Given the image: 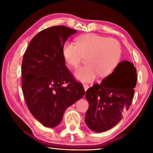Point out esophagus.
Returning <instances> with one entry per match:
<instances>
[{
	"label": "esophagus",
	"mask_w": 153,
	"mask_h": 153,
	"mask_svg": "<svg viewBox=\"0 0 153 153\" xmlns=\"http://www.w3.org/2000/svg\"><path fill=\"white\" fill-rule=\"evenodd\" d=\"M83 87H84V91H87L88 88L90 87V86L88 85V84H83Z\"/></svg>",
	"instance_id": "1"
}]
</instances>
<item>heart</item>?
I'll return each mask as SVG.
<instances>
[{"instance_id":"obj_1","label":"heart","mask_w":153,"mask_h":153,"mask_svg":"<svg viewBox=\"0 0 153 153\" xmlns=\"http://www.w3.org/2000/svg\"><path fill=\"white\" fill-rule=\"evenodd\" d=\"M76 45L67 41L62 47L64 59L70 67H76L86 57V65L75 71L74 76L82 82H92L99 75L104 77L113 71L119 63L122 49L120 42L95 33L76 38Z\"/></svg>"}]
</instances>
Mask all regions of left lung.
<instances>
[{
  "label": "left lung",
  "mask_w": 153,
  "mask_h": 153,
  "mask_svg": "<svg viewBox=\"0 0 153 153\" xmlns=\"http://www.w3.org/2000/svg\"><path fill=\"white\" fill-rule=\"evenodd\" d=\"M137 83L133 64L123 61L100 84H95L86 92L88 108L85 115L86 126L101 133L112 128L128 110Z\"/></svg>",
  "instance_id": "1"
}]
</instances>
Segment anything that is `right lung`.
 <instances>
[{
    "mask_svg": "<svg viewBox=\"0 0 153 153\" xmlns=\"http://www.w3.org/2000/svg\"><path fill=\"white\" fill-rule=\"evenodd\" d=\"M76 32L64 25L44 29L32 38L24 54L22 92L29 111L45 126L60 124L66 109L85 94L62 56L64 44Z\"/></svg>",
    "mask_w": 153,
    "mask_h": 153,
    "instance_id": "add662e5",
    "label": "right lung"
}]
</instances>
